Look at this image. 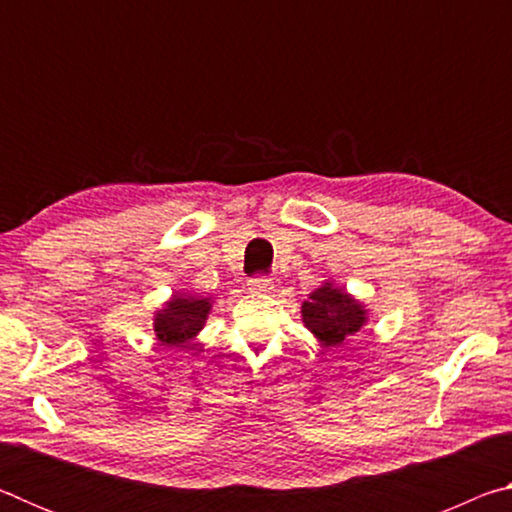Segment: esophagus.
<instances>
[{
	"mask_svg": "<svg viewBox=\"0 0 512 512\" xmlns=\"http://www.w3.org/2000/svg\"><path fill=\"white\" fill-rule=\"evenodd\" d=\"M273 289H275V284H273V280H268V277H255V280L248 282L250 293H268Z\"/></svg>",
	"mask_w": 512,
	"mask_h": 512,
	"instance_id": "1",
	"label": "esophagus"
}]
</instances>
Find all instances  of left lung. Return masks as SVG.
Returning a JSON list of instances; mask_svg holds the SVG:
<instances>
[{
	"mask_svg": "<svg viewBox=\"0 0 512 512\" xmlns=\"http://www.w3.org/2000/svg\"><path fill=\"white\" fill-rule=\"evenodd\" d=\"M300 316L323 348H339L366 329L370 309L334 280H325L302 302Z\"/></svg>",
	"mask_w": 512,
	"mask_h": 512,
	"instance_id": "8db88e82",
	"label": "left lung"
}]
</instances>
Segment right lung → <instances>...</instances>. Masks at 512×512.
<instances>
[{"instance_id": "add662e5", "label": "right lung", "mask_w": 512, "mask_h": 512, "mask_svg": "<svg viewBox=\"0 0 512 512\" xmlns=\"http://www.w3.org/2000/svg\"><path fill=\"white\" fill-rule=\"evenodd\" d=\"M212 298L194 296V293L176 291L153 314L155 339L164 348L192 350L196 336L201 334L207 318L212 314Z\"/></svg>"}]
</instances>
